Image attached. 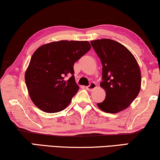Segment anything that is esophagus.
I'll list each match as a JSON object with an SVG mask.
<instances>
[{"label":"esophagus","instance_id":"obj_1","mask_svg":"<svg viewBox=\"0 0 160 160\" xmlns=\"http://www.w3.org/2000/svg\"><path fill=\"white\" fill-rule=\"evenodd\" d=\"M95 88H96V84H95V82H91L90 84H89V86L86 87V89H87V90H89V91L93 90V89H95Z\"/></svg>","mask_w":160,"mask_h":160}]
</instances>
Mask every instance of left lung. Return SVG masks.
I'll return each mask as SVG.
<instances>
[{"label":"left lung","instance_id":"8db88e82","mask_svg":"<svg viewBox=\"0 0 160 160\" xmlns=\"http://www.w3.org/2000/svg\"><path fill=\"white\" fill-rule=\"evenodd\" d=\"M92 47L102 63L100 87L106 96L98 108L106 113H116L128 108L138 95L141 77L135 57L117 41L103 38L91 41Z\"/></svg>","mask_w":160,"mask_h":160}]
</instances>
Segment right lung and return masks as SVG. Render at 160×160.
Masks as SVG:
<instances>
[{"label":"right lung","instance_id":"add662e5","mask_svg":"<svg viewBox=\"0 0 160 160\" xmlns=\"http://www.w3.org/2000/svg\"><path fill=\"white\" fill-rule=\"evenodd\" d=\"M90 49L88 41H60L36 50L25 79L30 97L39 109L56 113L68 106L79 89L74 78L73 65ZM68 75L71 77L65 81Z\"/></svg>","mask_w":160,"mask_h":160}]
</instances>
